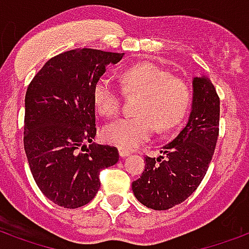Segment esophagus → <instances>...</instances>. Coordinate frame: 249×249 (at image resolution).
<instances>
[{
  "label": "esophagus",
  "instance_id": "obj_1",
  "mask_svg": "<svg viewBox=\"0 0 249 249\" xmlns=\"http://www.w3.org/2000/svg\"><path fill=\"white\" fill-rule=\"evenodd\" d=\"M119 154H120L121 158H126V157H129V155H130V151H129V150H125V149H120L119 150Z\"/></svg>",
  "mask_w": 249,
  "mask_h": 249
}]
</instances>
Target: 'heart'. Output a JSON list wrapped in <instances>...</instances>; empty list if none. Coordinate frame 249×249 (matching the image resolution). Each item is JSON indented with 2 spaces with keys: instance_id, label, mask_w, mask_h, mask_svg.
Instances as JSON below:
<instances>
[{
  "instance_id": "b5f03b06",
  "label": "heart",
  "mask_w": 249,
  "mask_h": 249,
  "mask_svg": "<svg viewBox=\"0 0 249 249\" xmlns=\"http://www.w3.org/2000/svg\"><path fill=\"white\" fill-rule=\"evenodd\" d=\"M125 94L141 96L136 113L138 116L120 119L107 125L103 138L121 149L140 145L155 130L168 132L181 124L191 103V89L180 77L153 62H141L121 73ZM95 107L100 115L115 117L121 108V92L107 78L96 81L92 90Z\"/></svg>"
}]
</instances>
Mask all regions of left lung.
Masks as SVG:
<instances>
[{"mask_svg":"<svg viewBox=\"0 0 249 249\" xmlns=\"http://www.w3.org/2000/svg\"><path fill=\"white\" fill-rule=\"evenodd\" d=\"M219 96L206 77L193 79L192 112L188 123L158 158L146 157L145 170L132 183L146 208L167 210L191 196L206 175L219 134Z\"/></svg>","mask_w":249,"mask_h":249,"instance_id":"obj_1","label":"left lung"}]
</instances>
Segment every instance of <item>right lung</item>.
Segmentation results:
<instances>
[{"label": "right lung", "mask_w": 249, "mask_h": 249, "mask_svg": "<svg viewBox=\"0 0 249 249\" xmlns=\"http://www.w3.org/2000/svg\"><path fill=\"white\" fill-rule=\"evenodd\" d=\"M124 53L100 49L66 51L45 62L24 99V151L36 185L66 209L89 204L100 188V171L116 164L115 146L94 145L92 90L108 64ZM89 142L90 145L85 146Z\"/></svg>", "instance_id": "right-lung-1"}]
</instances>
